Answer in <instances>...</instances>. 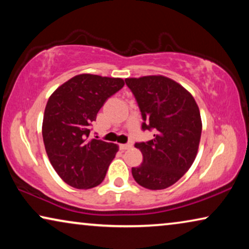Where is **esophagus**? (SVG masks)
Here are the masks:
<instances>
[{
  "label": "esophagus",
  "instance_id": "esophagus-1",
  "mask_svg": "<svg viewBox=\"0 0 249 249\" xmlns=\"http://www.w3.org/2000/svg\"><path fill=\"white\" fill-rule=\"evenodd\" d=\"M131 147V144H120L119 145V148L121 149V151H125V149H129Z\"/></svg>",
  "mask_w": 249,
  "mask_h": 249
}]
</instances>
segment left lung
Returning <instances> with one entry per match:
<instances>
[{"mask_svg":"<svg viewBox=\"0 0 249 249\" xmlns=\"http://www.w3.org/2000/svg\"><path fill=\"white\" fill-rule=\"evenodd\" d=\"M141 110L142 130H154V138L136 142L142 163L132 168L138 185L164 189L176 183L195 161L202 135L199 108L189 91L163 76L127 78Z\"/></svg>","mask_w":249,"mask_h":249,"instance_id":"1","label":"left lung"}]
</instances>
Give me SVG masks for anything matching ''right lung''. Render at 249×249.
<instances>
[{
	"label": "right lung",
	"instance_id": "right-lung-1",
	"mask_svg": "<svg viewBox=\"0 0 249 249\" xmlns=\"http://www.w3.org/2000/svg\"><path fill=\"white\" fill-rule=\"evenodd\" d=\"M124 85L121 78L78 74L61 85L47 101L44 145L51 164L69 186L89 189L104 180L118 145L89 139L90 125L107 98Z\"/></svg>",
	"mask_w": 249,
	"mask_h": 249
}]
</instances>
